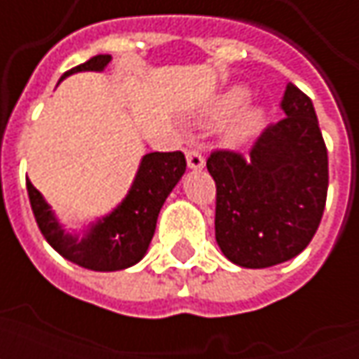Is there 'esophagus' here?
Segmentation results:
<instances>
[{
  "instance_id": "34e87169",
  "label": "esophagus",
  "mask_w": 359,
  "mask_h": 359,
  "mask_svg": "<svg viewBox=\"0 0 359 359\" xmlns=\"http://www.w3.org/2000/svg\"><path fill=\"white\" fill-rule=\"evenodd\" d=\"M187 163L190 169H203L205 159H203L202 151L200 149H188L187 151Z\"/></svg>"
}]
</instances>
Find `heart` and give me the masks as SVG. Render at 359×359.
Here are the masks:
<instances>
[{"mask_svg": "<svg viewBox=\"0 0 359 359\" xmlns=\"http://www.w3.org/2000/svg\"><path fill=\"white\" fill-rule=\"evenodd\" d=\"M248 90L242 88V86H233V88L223 90L221 94H217L211 100L210 107L205 111V118L210 123H223L226 118L233 117V123L226 130V138L231 142H244L248 140L252 134L257 133V128L262 125V111L257 107H246V109H240L246 105L248 102ZM241 111V114L238 111Z\"/></svg>", "mask_w": 359, "mask_h": 359, "instance_id": "obj_1", "label": "heart"}]
</instances>
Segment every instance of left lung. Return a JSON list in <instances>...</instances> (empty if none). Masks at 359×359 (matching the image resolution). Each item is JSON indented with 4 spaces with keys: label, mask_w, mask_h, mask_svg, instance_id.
I'll return each instance as SVG.
<instances>
[{
    "label": "left lung",
    "mask_w": 359,
    "mask_h": 359,
    "mask_svg": "<svg viewBox=\"0 0 359 359\" xmlns=\"http://www.w3.org/2000/svg\"><path fill=\"white\" fill-rule=\"evenodd\" d=\"M286 117L257 136L248 157L215 149V238L233 264L264 269L308 246L323 217L329 159L316 109L292 82L280 100Z\"/></svg>",
    "instance_id": "obj_1"
}]
</instances>
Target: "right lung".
I'll use <instances>...</instances> for the list:
<instances>
[{"label":"right lung","instance_id":"obj_1","mask_svg":"<svg viewBox=\"0 0 359 359\" xmlns=\"http://www.w3.org/2000/svg\"><path fill=\"white\" fill-rule=\"evenodd\" d=\"M111 55H95L67 71L61 79L81 71H103ZM187 169L182 151H154L142 157L133 187L117 210L92 225L84 238L65 234L42 194L27 179L28 198L38 229L57 254L92 271H118L138 264L156 233L157 215Z\"/></svg>","mask_w":359,"mask_h":359}]
</instances>
